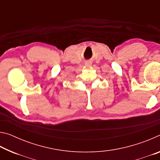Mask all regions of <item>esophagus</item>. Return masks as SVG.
Segmentation results:
<instances>
[{
  "mask_svg": "<svg viewBox=\"0 0 160 160\" xmlns=\"http://www.w3.org/2000/svg\"><path fill=\"white\" fill-rule=\"evenodd\" d=\"M91 63H90V62H88V63H86V65H90Z\"/></svg>",
  "mask_w": 160,
  "mask_h": 160,
  "instance_id": "obj_1",
  "label": "esophagus"
}]
</instances>
